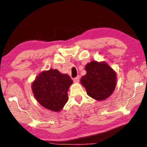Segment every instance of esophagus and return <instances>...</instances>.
Returning <instances> with one entry per match:
<instances>
[{"label": "esophagus", "mask_w": 147, "mask_h": 147, "mask_svg": "<svg viewBox=\"0 0 147 147\" xmlns=\"http://www.w3.org/2000/svg\"><path fill=\"white\" fill-rule=\"evenodd\" d=\"M79 81H80V78H79V76H78V77H75V79H74V82H75V83H79Z\"/></svg>", "instance_id": "esophagus-1"}]
</instances>
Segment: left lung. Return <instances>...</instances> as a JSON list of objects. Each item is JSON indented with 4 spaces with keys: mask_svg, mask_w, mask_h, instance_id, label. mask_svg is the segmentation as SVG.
Instances as JSON below:
<instances>
[{
    "mask_svg": "<svg viewBox=\"0 0 147 147\" xmlns=\"http://www.w3.org/2000/svg\"><path fill=\"white\" fill-rule=\"evenodd\" d=\"M85 75L81 83L85 88L87 95L97 101H103L110 96L116 88V72L105 62L93 60L86 64Z\"/></svg>",
    "mask_w": 147,
    "mask_h": 147,
    "instance_id": "left-lung-1",
    "label": "left lung"
}]
</instances>
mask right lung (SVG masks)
I'll use <instances>...</instances> for the list:
<instances>
[{
    "instance_id": "1",
    "label": "right lung",
    "mask_w": 147,
    "mask_h": 147,
    "mask_svg": "<svg viewBox=\"0 0 147 147\" xmlns=\"http://www.w3.org/2000/svg\"><path fill=\"white\" fill-rule=\"evenodd\" d=\"M72 80L57 69L44 70L31 84L34 95L45 108L58 112L68 101V91Z\"/></svg>"
}]
</instances>
